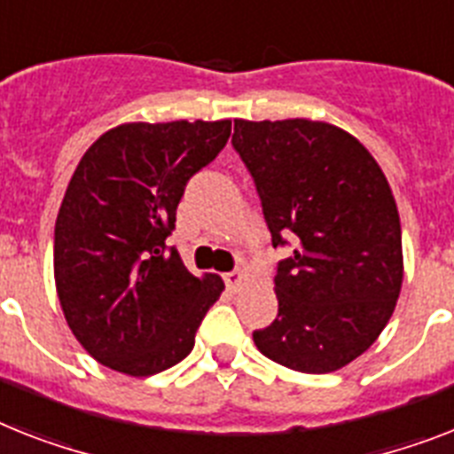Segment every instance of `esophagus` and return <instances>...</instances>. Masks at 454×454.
Wrapping results in <instances>:
<instances>
[{
  "instance_id": "obj_1",
  "label": "esophagus",
  "mask_w": 454,
  "mask_h": 454,
  "mask_svg": "<svg viewBox=\"0 0 454 454\" xmlns=\"http://www.w3.org/2000/svg\"><path fill=\"white\" fill-rule=\"evenodd\" d=\"M224 283H227V287H230L231 292H236L239 287L246 283V271H230L224 273Z\"/></svg>"
}]
</instances>
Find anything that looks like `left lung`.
Here are the masks:
<instances>
[{"instance_id": "left-lung-1", "label": "left lung", "mask_w": 454, "mask_h": 454, "mask_svg": "<svg viewBox=\"0 0 454 454\" xmlns=\"http://www.w3.org/2000/svg\"><path fill=\"white\" fill-rule=\"evenodd\" d=\"M231 144L254 178L278 264V317L254 332L264 357L332 373L366 353L403 283L395 194L364 145L325 120H234Z\"/></svg>"}]
</instances>
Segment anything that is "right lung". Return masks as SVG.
<instances>
[{"label": "right lung", "instance_id": "obj_1", "mask_svg": "<svg viewBox=\"0 0 454 454\" xmlns=\"http://www.w3.org/2000/svg\"><path fill=\"white\" fill-rule=\"evenodd\" d=\"M231 120L125 122L81 157L55 220L65 320L99 364L145 378L190 355L224 283L164 253L185 183L215 160Z\"/></svg>", "mask_w": 454, "mask_h": 454}]
</instances>
